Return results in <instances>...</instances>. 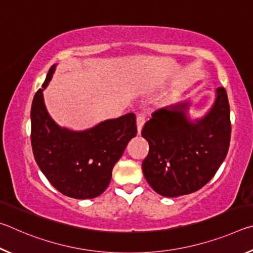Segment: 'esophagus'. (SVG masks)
<instances>
[{
    "label": "esophagus",
    "instance_id": "obj_1",
    "mask_svg": "<svg viewBox=\"0 0 253 253\" xmlns=\"http://www.w3.org/2000/svg\"><path fill=\"white\" fill-rule=\"evenodd\" d=\"M145 121H146V117H145L144 115H142V114L137 115L136 124H137V130H138V134H140V131H142V128L144 126Z\"/></svg>",
    "mask_w": 253,
    "mask_h": 253
}]
</instances>
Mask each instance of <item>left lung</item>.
<instances>
[{
    "label": "left lung",
    "instance_id": "left-lung-1",
    "mask_svg": "<svg viewBox=\"0 0 253 253\" xmlns=\"http://www.w3.org/2000/svg\"><path fill=\"white\" fill-rule=\"evenodd\" d=\"M187 107L184 102L157 109L142 130L149 144L142 165L144 176L154 191L168 198L202 188L229 151L231 122L225 89H216L215 102L200 121H188Z\"/></svg>",
    "mask_w": 253,
    "mask_h": 253
}]
</instances>
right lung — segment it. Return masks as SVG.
I'll return each instance as SVG.
<instances>
[{"instance_id": "1", "label": "right lung", "mask_w": 253, "mask_h": 253, "mask_svg": "<svg viewBox=\"0 0 253 253\" xmlns=\"http://www.w3.org/2000/svg\"><path fill=\"white\" fill-rule=\"evenodd\" d=\"M55 69L50 68L31 107V144L34 158L48 181L74 199H93L109 185L111 172L127 144L136 136V116L129 113L84 131L61 128L49 116L43 89Z\"/></svg>"}]
</instances>
